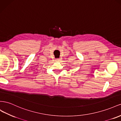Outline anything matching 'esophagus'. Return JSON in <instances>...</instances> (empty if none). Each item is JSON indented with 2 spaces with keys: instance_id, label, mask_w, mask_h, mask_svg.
Returning <instances> with one entry per match:
<instances>
[{
  "instance_id": "esophagus-1",
  "label": "esophagus",
  "mask_w": 121,
  "mask_h": 121,
  "mask_svg": "<svg viewBox=\"0 0 121 121\" xmlns=\"http://www.w3.org/2000/svg\"><path fill=\"white\" fill-rule=\"evenodd\" d=\"M56 61H57V62H60V59H56Z\"/></svg>"
}]
</instances>
